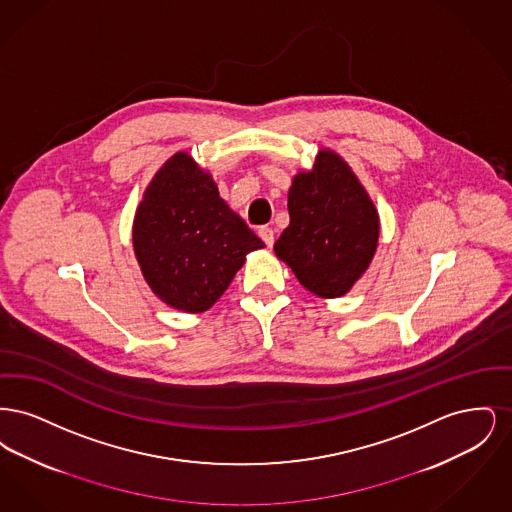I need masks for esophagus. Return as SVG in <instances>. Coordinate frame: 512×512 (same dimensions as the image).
<instances>
[{
  "instance_id": "obj_1",
  "label": "esophagus",
  "mask_w": 512,
  "mask_h": 512,
  "mask_svg": "<svg viewBox=\"0 0 512 512\" xmlns=\"http://www.w3.org/2000/svg\"><path fill=\"white\" fill-rule=\"evenodd\" d=\"M259 236H261V240L267 244V247H272V244H274V230H272V228H268V226L259 228Z\"/></svg>"
}]
</instances>
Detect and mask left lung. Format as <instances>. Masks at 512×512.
Wrapping results in <instances>:
<instances>
[{
    "instance_id": "1",
    "label": "left lung",
    "mask_w": 512,
    "mask_h": 512,
    "mask_svg": "<svg viewBox=\"0 0 512 512\" xmlns=\"http://www.w3.org/2000/svg\"><path fill=\"white\" fill-rule=\"evenodd\" d=\"M290 226L274 244L303 288L341 297L365 274L380 219L351 167L332 149H320L311 171L297 172L288 192Z\"/></svg>"
}]
</instances>
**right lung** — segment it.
Here are the masks:
<instances>
[{
	"label": "right lung",
	"instance_id": "right-lung-1",
	"mask_svg": "<svg viewBox=\"0 0 512 512\" xmlns=\"http://www.w3.org/2000/svg\"><path fill=\"white\" fill-rule=\"evenodd\" d=\"M132 244L151 292L172 309L203 313L265 244L186 151L157 171L138 205Z\"/></svg>",
	"mask_w": 512,
	"mask_h": 512
}]
</instances>
